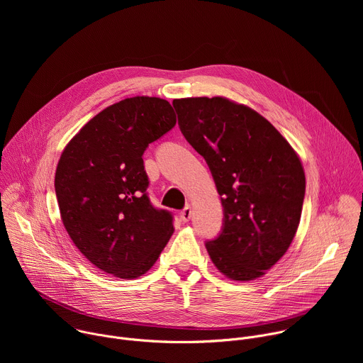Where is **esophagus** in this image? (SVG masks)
Instances as JSON below:
<instances>
[{
    "instance_id": "34e87169",
    "label": "esophagus",
    "mask_w": 363,
    "mask_h": 363,
    "mask_svg": "<svg viewBox=\"0 0 363 363\" xmlns=\"http://www.w3.org/2000/svg\"><path fill=\"white\" fill-rule=\"evenodd\" d=\"M191 216H192V208L189 205H186L185 208L181 211V220L184 221V223H188L189 220H191Z\"/></svg>"
}]
</instances>
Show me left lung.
<instances>
[{
  "instance_id": "1",
  "label": "left lung",
  "mask_w": 363,
  "mask_h": 363,
  "mask_svg": "<svg viewBox=\"0 0 363 363\" xmlns=\"http://www.w3.org/2000/svg\"><path fill=\"white\" fill-rule=\"evenodd\" d=\"M172 105L223 196V228L205 242L206 251L231 280L262 277L284 255L300 223L306 178L297 153L267 119L228 99H175Z\"/></svg>"
}]
</instances>
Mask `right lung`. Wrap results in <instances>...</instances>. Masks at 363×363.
Segmentation results:
<instances>
[{"label": "right lung", "instance_id": "right-lung-1", "mask_svg": "<svg viewBox=\"0 0 363 363\" xmlns=\"http://www.w3.org/2000/svg\"><path fill=\"white\" fill-rule=\"evenodd\" d=\"M175 123L169 101L129 97L89 121L62 153L55 178L62 221L101 272L145 274L174 233L172 214L149 201L142 155Z\"/></svg>", "mask_w": 363, "mask_h": 363}]
</instances>
